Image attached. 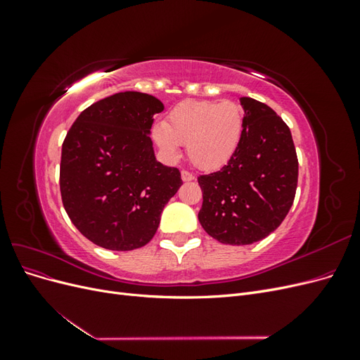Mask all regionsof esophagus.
<instances>
[{
  "instance_id": "34e87169",
  "label": "esophagus",
  "mask_w": 360,
  "mask_h": 360,
  "mask_svg": "<svg viewBox=\"0 0 360 360\" xmlns=\"http://www.w3.org/2000/svg\"><path fill=\"white\" fill-rule=\"evenodd\" d=\"M181 180L183 181H192L193 180V176L189 172V171H181Z\"/></svg>"
}]
</instances>
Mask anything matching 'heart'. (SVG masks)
<instances>
[{"label": "heart", "mask_w": 360, "mask_h": 360, "mask_svg": "<svg viewBox=\"0 0 360 360\" xmlns=\"http://www.w3.org/2000/svg\"><path fill=\"white\" fill-rule=\"evenodd\" d=\"M243 123V110L236 102L188 101L174 108L165 123L151 129V136L168 159L176 160L180 144H186L195 167L214 171L226 165L240 147Z\"/></svg>", "instance_id": "1"}]
</instances>
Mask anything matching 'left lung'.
<instances>
[{
  "mask_svg": "<svg viewBox=\"0 0 360 360\" xmlns=\"http://www.w3.org/2000/svg\"><path fill=\"white\" fill-rule=\"evenodd\" d=\"M243 136L231 160L198 177L205 233L225 245H250L274 233L290 212L299 162L290 127L270 106L240 97Z\"/></svg>",
  "mask_w": 360,
  "mask_h": 360,
  "instance_id": "8db88e82",
  "label": "left lung"
}]
</instances>
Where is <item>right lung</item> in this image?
Returning <instances> with one entry per match:
<instances>
[{"label":"right lung","instance_id":"add662e5","mask_svg":"<svg viewBox=\"0 0 360 360\" xmlns=\"http://www.w3.org/2000/svg\"><path fill=\"white\" fill-rule=\"evenodd\" d=\"M162 111L155 96L117 93L84 110L64 138L63 205L97 246L132 250L147 245L163 207L183 184L177 168L155 158L150 129Z\"/></svg>","mask_w":360,"mask_h":360}]
</instances>
